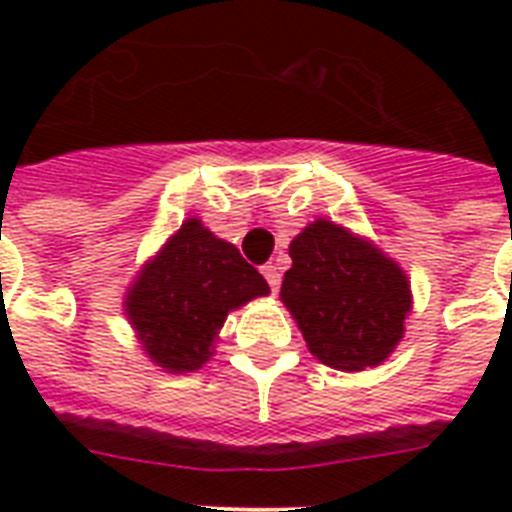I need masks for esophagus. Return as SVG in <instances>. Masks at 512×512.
Here are the masks:
<instances>
[{
    "label": "esophagus",
    "instance_id": "1",
    "mask_svg": "<svg viewBox=\"0 0 512 512\" xmlns=\"http://www.w3.org/2000/svg\"><path fill=\"white\" fill-rule=\"evenodd\" d=\"M263 276H265V281L271 284L273 292H276V289H279V284H281V268H279V265H276V263H265L263 265Z\"/></svg>",
    "mask_w": 512,
    "mask_h": 512
}]
</instances>
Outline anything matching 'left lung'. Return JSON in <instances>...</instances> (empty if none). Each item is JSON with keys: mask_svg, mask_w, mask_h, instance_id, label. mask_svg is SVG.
Listing matches in <instances>:
<instances>
[{"mask_svg": "<svg viewBox=\"0 0 512 512\" xmlns=\"http://www.w3.org/2000/svg\"><path fill=\"white\" fill-rule=\"evenodd\" d=\"M289 257L281 303L313 356L340 372L388 361L412 313V284L404 268L372 239L327 217L297 233Z\"/></svg>", "mask_w": 512, "mask_h": 512, "instance_id": "8db88e82", "label": "left lung"}]
</instances>
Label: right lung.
<instances>
[{
    "label": "right lung",
    "instance_id": "1",
    "mask_svg": "<svg viewBox=\"0 0 512 512\" xmlns=\"http://www.w3.org/2000/svg\"><path fill=\"white\" fill-rule=\"evenodd\" d=\"M268 292V281L231 241L188 217L127 287L124 316L159 369L185 374L215 356L228 313Z\"/></svg>",
    "mask_w": 512,
    "mask_h": 512
}]
</instances>
